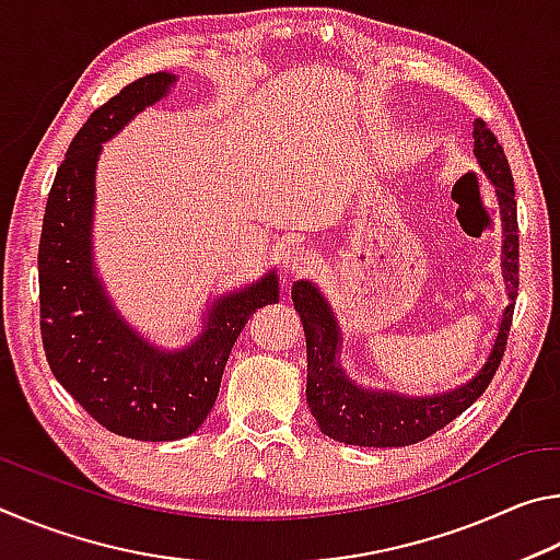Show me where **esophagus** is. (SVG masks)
<instances>
[{"label":"esophagus","mask_w":560,"mask_h":560,"mask_svg":"<svg viewBox=\"0 0 560 560\" xmlns=\"http://www.w3.org/2000/svg\"><path fill=\"white\" fill-rule=\"evenodd\" d=\"M316 264L318 257L308 249V246H296V249H291L287 257V267L291 269V273H306L311 269H316Z\"/></svg>","instance_id":"obj_1"}]
</instances>
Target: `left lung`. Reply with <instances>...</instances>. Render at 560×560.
I'll use <instances>...</instances> for the list:
<instances>
[{
    "instance_id": "left-lung-1",
    "label": "left lung",
    "mask_w": 560,
    "mask_h": 560,
    "mask_svg": "<svg viewBox=\"0 0 560 560\" xmlns=\"http://www.w3.org/2000/svg\"><path fill=\"white\" fill-rule=\"evenodd\" d=\"M474 155L497 187L501 224H504V261L501 264H504L511 303L504 311V318H501L494 350L487 358L485 368L467 385L452 393L407 397L397 393L363 390L340 371L336 360L340 334L326 299L320 296L314 283L296 281L291 287V299L301 316L303 334H306V400L320 432L328 438L355 444V447H407V444H417L447 428L454 417L467 410L487 390L491 377L499 371L518 293V222L509 160L487 120L481 118L474 120Z\"/></svg>"
}]
</instances>
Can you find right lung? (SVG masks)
<instances>
[{
    "label": "right lung",
    "mask_w": 560,
    "mask_h": 560,
    "mask_svg": "<svg viewBox=\"0 0 560 560\" xmlns=\"http://www.w3.org/2000/svg\"><path fill=\"white\" fill-rule=\"evenodd\" d=\"M173 83V73H148L91 113L56 170L39 242V324L51 373L98 424L143 442L183 440L200 428L246 320L279 301L277 273H269L214 301L202 334L165 353L113 311L93 273V175L101 143Z\"/></svg>",
    "instance_id": "obj_1"
}]
</instances>
